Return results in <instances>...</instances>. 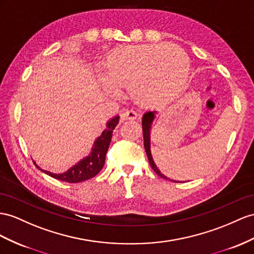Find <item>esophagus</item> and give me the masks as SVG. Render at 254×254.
Listing matches in <instances>:
<instances>
[{
	"label": "esophagus",
	"mask_w": 254,
	"mask_h": 254,
	"mask_svg": "<svg viewBox=\"0 0 254 254\" xmlns=\"http://www.w3.org/2000/svg\"><path fill=\"white\" fill-rule=\"evenodd\" d=\"M138 115L136 112H134V110H126V112H123L122 114V118L123 119H128V120H135L136 118H137Z\"/></svg>",
	"instance_id": "esophagus-1"
}]
</instances>
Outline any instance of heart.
I'll return each instance as SVG.
<instances>
[{
	"mask_svg": "<svg viewBox=\"0 0 254 254\" xmlns=\"http://www.w3.org/2000/svg\"><path fill=\"white\" fill-rule=\"evenodd\" d=\"M109 92L128 90L141 107H155L172 101L183 90L189 75V58L174 45H139L114 51L104 63Z\"/></svg>",
	"mask_w": 254,
	"mask_h": 254,
	"instance_id": "obj_1",
	"label": "heart"
}]
</instances>
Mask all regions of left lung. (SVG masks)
Returning a JSON list of instances; mask_svg holds the SVG:
<instances>
[{
	"instance_id": "left-lung-1",
	"label": "left lung",
	"mask_w": 254,
	"mask_h": 254,
	"mask_svg": "<svg viewBox=\"0 0 254 254\" xmlns=\"http://www.w3.org/2000/svg\"><path fill=\"white\" fill-rule=\"evenodd\" d=\"M154 114L155 112H148L142 117V135H144V147L148 157V161L150 163V166L152 167V170L157 173L160 177L170 180L167 177H165L163 174H161V172L158 170V167L155 166L154 162L151 157V152H150V128H151V123L154 119ZM175 183H178V181H175Z\"/></svg>"
}]
</instances>
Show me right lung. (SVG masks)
I'll list each match as a JSON object with an SVG mask.
<instances>
[{
    "instance_id": "add662e5",
    "label": "right lung",
    "mask_w": 254,
    "mask_h": 254,
    "mask_svg": "<svg viewBox=\"0 0 254 254\" xmlns=\"http://www.w3.org/2000/svg\"><path fill=\"white\" fill-rule=\"evenodd\" d=\"M118 116L110 120L107 123V128L105 131H103L100 137H97V139L95 140L93 150L91 152V154L88 155L87 158L81 160L79 163L76 164L75 166L69 168L67 172H65L63 174H53L50 172L42 170V168L38 166L36 167L53 178L65 181V183L68 184H77L93 178L102 171L104 164H105V157L110 144V140H112V135L116 126L118 125Z\"/></svg>"
}]
</instances>
